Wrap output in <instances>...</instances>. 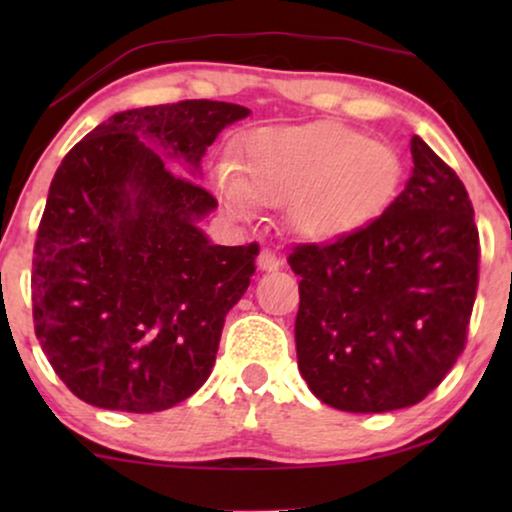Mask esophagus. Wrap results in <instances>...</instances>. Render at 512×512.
I'll return each instance as SVG.
<instances>
[{"instance_id":"esophagus-1","label":"esophagus","mask_w":512,"mask_h":512,"mask_svg":"<svg viewBox=\"0 0 512 512\" xmlns=\"http://www.w3.org/2000/svg\"><path fill=\"white\" fill-rule=\"evenodd\" d=\"M258 268L265 270V272H275V270L282 268V261H279L275 251L265 247V249L261 251V256H258Z\"/></svg>"}]
</instances>
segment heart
<instances>
[{
	"instance_id": "heart-1",
	"label": "heart",
	"mask_w": 512,
	"mask_h": 512,
	"mask_svg": "<svg viewBox=\"0 0 512 512\" xmlns=\"http://www.w3.org/2000/svg\"><path fill=\"white\" fill-rule=\"evenodd\" d=\"M244 177L219 170V191L240 216L263 205H289L298 235L335 242L384 212L401 184L398 151L335 121L265 130L251 139Z\"/></svg>"
}]
</instances>
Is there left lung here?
Wrapping results in <instances>:
<instances>
[{
    "instance_id": "8db88e82",
    "label": "left lung",
    "mask_w": 512,
    "mask_h": 512,
    "mask_svg": "<svg viewBox=\"0 0 512 512\" xmlns=\"http://www.w3.org/2000/svg\"><path fill=\"white\" fill-rule=\"evenodd\" d=\"M412 174L384 212L342 240L298 244V370L345 412L410 408L466 347L480 237L464 184L417 135Z\"/></svg>"
}]
</instances>
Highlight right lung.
<instances>
[{
	"label": "right lung",
	"mask_w": 512,
	"mask_h": 512,
	"mask_svg": "<svg viewBox=\"0 0 512 512\" xmlns=\"http://www.w3.org/2000/svg\"><path fill=\"white\" fill-rule=\"evenodd\" d=\"M247 107L184 100L114 114L62 158L32 258L39 345L67 389L104 410L158 412L212 373L223 321L258 244L219 247L198 221L216 198L195 177Z\"/></svg>",
	"instance_id": "add662e5"
}]
</instances>
